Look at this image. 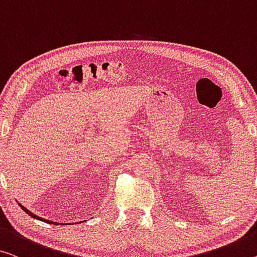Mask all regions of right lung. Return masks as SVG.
<instances>
[{"instance_id": "obj_1", "label": "right lung", "mask_w": 257, "mask_h": 257, "mask_svg": "<svg viewBox=\"0 0 257 257\" xmlns=\"http://www.w3.org/2000/svg\"><path fill=\"white\" fill-rule=\"evenodd\" d=\"M19 206H21V208L23 209L24 211L26 212V214H29L31 217H33V218H35V219H40V220H42V222H46V223H48V224H58V223H56V222H49V220H47V219H43V218H41V217H39V216H37V215H34L33 212H31L30 210H27V209L25 208V207H23L22 204H19ZM62 224V223H61Z\"/></svg>"}]
</instances>
